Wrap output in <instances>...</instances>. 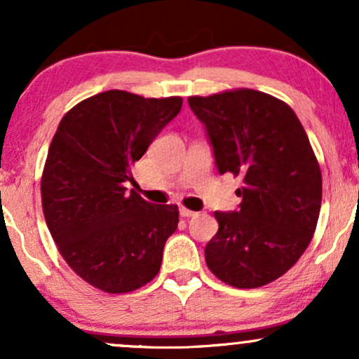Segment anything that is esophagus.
<instances>
[{"instance_id":"esophagus-1","label":"esophagus","mask_w":359,"mask_h":359,"mask_svg":"<svg viewBox=\"0 0 359 359\" xmlns=\"http://www.w3.org/2000/svg\"><path fill=\"white\" fill-rule=\"evenodd\" d=\"M179 214H180V216H182V217H194V216H196V214H197V212H194V211H191V209H185V208H180V209H179Z\"/></svg>"}]
</instances>
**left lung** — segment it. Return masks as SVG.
<instances>
[{"mask_svg":"<svg viewBox=\"0 0 359 359\" xmlns=\"http://www.w3.org/2000/svg\"><path fill=\"white\" fill-rule=\"evenodd\" d=\"M189 106L217 172L243 179L240 209L214 212L205 263L228 285H266L297 263L319 219L323 177L306 130L290 106L253 89L192 96Z\"/></svg>","mask_w":359,"mask_h":359,"instance_id":"1","label":"left lung"}]
</instances>
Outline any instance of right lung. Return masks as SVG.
Masks as SVG:
<instances>
[{
  "label": "right lung",
  "mask_w": 359,
  "mask_h": 359,
  "mask_svg": "<svg viewBox=\"0 0 359 359\" xmlns=\"http://www.w3.org/2000/svg\"><path fill=\"white\" fill-rule=\"evenodd\" d=\"M182 97L106 90L62 118L42 175L48 231L67 265L108 294L155 278L179 222L172 204H151L131 189V167L179 114Z\"/></svg>",
  "instance_id": "obj_1"
}]
</instances>
